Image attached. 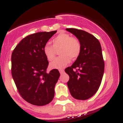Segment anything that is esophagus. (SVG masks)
Returning <instances> with one entry per match:
<instances>
[{
  "label": "esophagus",
  "mask_w": 123,
  "mask_h": 123,
  "mask_svg": "<svg viewBox=\"0 0 123 123\" xmlns=\"http://www.w3.org/2000/svg\"><path fill=\"white\" fill-rule=\"evenodd\" d=\"M59 71H60V73H61V74H62V73H63V72H64V70H63V69H60V70H59Z\"/></svg>",
  "instance_id": "34e87169"
}]
</instances>
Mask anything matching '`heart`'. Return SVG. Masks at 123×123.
Returning a JSON list of instances; mask_svg holds the SVG:
<instances>
[{
  "mask_svg": "<svg viewBox=\"0 0 123 123\" xmlns=\"http://www.w3.org/2000/svg\"><path fill=\"white\" fill-rule=\"evenodd\" d=\"M51 45L46 44L43 47V53L47 60L52 61L55 55L56 50L61 55L50 63L51 69H61L70 62V58L75 59L79 56L81 51V44L75 37H71L69 34L60 33L51 41Z\"/></svg>",
  "mask_w": 123,
  "mask_h": 123,
  "instance_id": "heart-1",
  "label": "heart"
}]
</instances>
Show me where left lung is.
<instances>
[{"label": "left lung", "instance_id": "obj_1", "mask_svg": "<svg viewBox=\"0 0 123 123\" xmlns=\"http://www.w3.org/2000/svg\"><path fill=\"white\" fill-rule=\"evenodd\" d=\"M66 29L81 44L79 56L72 65L65 70L69 76L68 87L74 98L88 99L97 92L104 75L105 63L101 44L95 36L86 31L75 28Z\"/></svg>", "mask_w": 123, "mask_h": 123}]
</instances>
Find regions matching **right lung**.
Returning a JSON list of instances; mask_svg holds the SVG:
<instances>
[{
	"mask_svg": "<svg viewBox=\"0 0 123 123\" xmlns=\"http://www.w3.org/2000/svg\"><path fill=\"white\" fill-rule=\"evenodd\" d=\"M56 32H42L28 35L12 53V79L21 97L32 105H47L54 97V87L60 73L56 69L47 72L49 61L43 49Z\"/></svg>",
	"mask_w": 123,
	"mask_h": 123,
	"instance_id": "1",
	"label": "right lung"
}]
</instances>
